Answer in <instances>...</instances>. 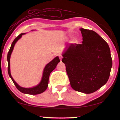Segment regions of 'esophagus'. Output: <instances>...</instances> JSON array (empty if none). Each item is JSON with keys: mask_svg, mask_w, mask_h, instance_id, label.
Segmentation results:
<instances>
[{"mask_svg": "<svg viewBox=\"0 0 120 120\" xmlns=\"http://www.w3.org/2000/svg\"><path fill=\"white\" fill-rule=\"evenodd\" d=\"M58 56H59V58H60V60H62V58H63V57H62V56L61 55H58Z\"/></svg>", "mask_w": 120, "mask_h": 120, "instance_id": "obj_1", "label": "esophagus"}]
</instances>
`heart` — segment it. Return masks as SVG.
I'll use <instances>...</instances> for the list:
<instances>
[{
    "label": "heart",
    "instance_id": "heart-1",
    "mask_svg": "<svg viewBox=\"0 0 120 120\" xmlns=\"http://www.w3.org/2000/svg\"><path fill=\"white\" fill-rule=\"evenodd\" d=\"M73 42H74V43L77 42H78V39H77V38H74L73 39Z\"/></svg>",
    "mask_w": 120,
    "mask_h": 120
}]
</instances>
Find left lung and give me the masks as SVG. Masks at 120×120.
<instances>
[{
  "instance_id": "left-lung-1",
  "label": "left lung",
  "mask_w": 120,
  "mask_h": 120,
  "mask_svg": "<svg viewBox=\"0 0 120 120\" xmlns=\"http://www.w3.org/2000/svg\"><path fill=\"white\" fill-rule=\"evenodd\" d=\"M82 44H71L62 54L71 86L75 91L93 93L105 85L112 65L109 45L91 30L80 28Z\"/></svg>"
}]
</instances>
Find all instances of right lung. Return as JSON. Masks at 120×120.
<instances>
[{
    "instance_id": "obj_1",
    "label": "right lung",
    "mask_w": 120,
    "mask_h": 120,
    "mask_svg": "<svg viewBox=\"0 0 120 120\" xmlns=\"http://www.w3.org/2000/svg\"><path fill=\"white\" fill-rule=\"evenodd\" d=\"M25 34H21L19 35L15 38L13 42H12L11 47L10 48V50L9 51L8 53L7 56V60L8 62V74L10 76V77L11 78L13 82L15 85V86L16 88L21 92L27 94H31V95H36V94H39L40 93H43L44 92L48 87V80H49V75L51 72L55 69L56 68V66L58 64V63L60 62V59L58 57H56L53 59L50 62H49L48 64L45 66V67L43 71V76L42 78V80L39 84L37 86H35L34 87L31 88H22V86H19L18 84L15 82L13 78H12V76L11 75V72H10V57H11V55L13 50L14 46L15 44V43L19 40L20 38L22 37V35H23Z\"/></svg>"
}]
</instances>
